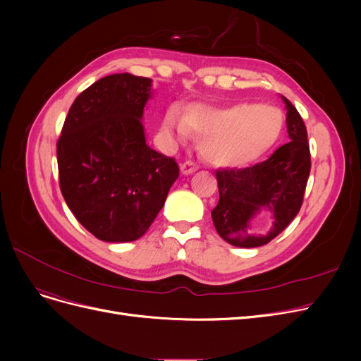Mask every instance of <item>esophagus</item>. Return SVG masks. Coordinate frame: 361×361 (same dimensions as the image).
I'll return each instance as SVG.
<instances>
[{
    "mask_svg": "<svg viewBox=\"0 0 361 361\" xmlns=\"http://www.w3.org/2000/svg\"><path fill=\"white\" fill-rule=\"evenodd\" d=\"M199 169V166L195 162H192V161H185L183 164H180V171H182V174H191V173H194L195 170Z\"/></svg>",
    "mask_w": 361,
    "mask_h": 361,
    "instance_id": "esophagus-1",
    "label": "esophagus"
}]
</instances>
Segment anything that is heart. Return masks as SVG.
I'll return each instance as SVG.
<instances>
[{
  "label": "heart",
  "instance_id": "1",
  "mask_svg": "<svg viewBox=\"0 0 361 361\" xmlns=\"http://www.w3.org/2000/svg\"><path fill=\"white\" fill-rule=\"evenodd\" d=\"M283 123L285 118L277 106L241 102L221 108L194 104L185 108L182 116L170 110L162 126L176 138L187 137L188 130L200 135V154L211 164L243 167L277 143Z\"/></svg>",
  "mask_w": 361,
  "mask_h": 361
}]
</instances>
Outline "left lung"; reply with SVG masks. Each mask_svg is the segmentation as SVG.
Returning a JSON list of instances; mask_svg holds the SVG:
<instances>
[{
  "instance_id": "obj_1",
  "label": "left lung",
  "mask_w": 361,
  "mask_h": 361,
  "mask_svg": "<svg viewBox=\"0 0 361 361\" xmlns=\"http://www.w3.org/2000/svg\"><path fill=\"white\" fill-rule=\"evenodd\" d=\"M281 97L288 110L289 143L251 167L216 170L220 200L212 209V221L218 235L235 247L268 244L301 209L312 167L307 129L297 108L285 96ZM260 209H268L275 215L273 228L264 237L250 235L249 220Z\"/></svg>"
}]
</instances>
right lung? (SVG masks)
<instances>
[{
    "label": "right lung",
    "instance_id": "obj_1",
    "mask_svg": "<svg viewBox=\"0 0 361 361\" xmlns=\"http://www.w3.org/2000/svg\"><path fill=\"white\" fill-rule=\"evenodd\" d=\"M152 80L114 73L78 94L57 141L60 190L101 241L143 236L179 178L174 158L146 145L141 123Z\"/></svg>",
    "mask_w": 361,
    "mask_h": 361
}]
</instances>
